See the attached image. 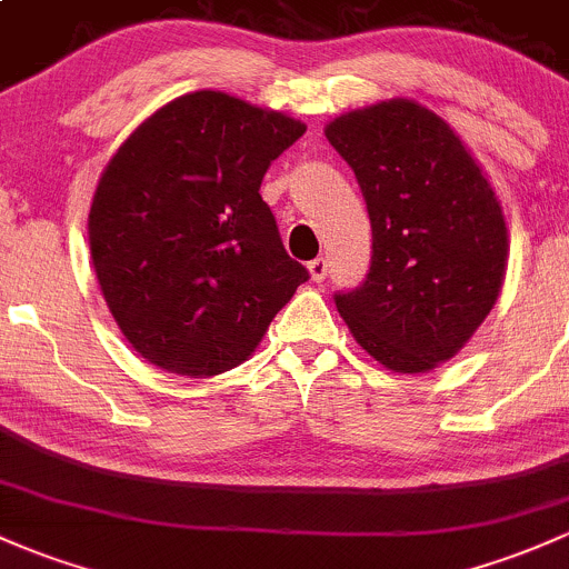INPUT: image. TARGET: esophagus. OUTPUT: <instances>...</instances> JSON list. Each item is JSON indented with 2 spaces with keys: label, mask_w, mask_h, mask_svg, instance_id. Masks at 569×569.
I'll list each match as a JSON object with an SVG mask.
<instances>
[{
  "label": "esophagus",
  "mask_w": 569,
  "mask_h": 569,
  "mask_svg": "<svg viewBox=\"0 0 569 569\" xmlns=\"http://www.w3.org/2000/svg\"><path fill=\"white\" fill-rule=\"evenodd\" d=\"M309 277H311V282H326V277H328V260L326 258H317V260H311L309 262Z\"/></svg>",
  "instance_id": "obj_1"
}]
</instances>
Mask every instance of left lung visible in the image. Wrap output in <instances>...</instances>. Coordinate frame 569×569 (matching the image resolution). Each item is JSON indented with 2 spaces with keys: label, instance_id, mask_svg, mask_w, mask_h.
Listing matches in <instances>:
<instances>
[{
  "label": "left lung",
  "instance_id": "8db88e82",
  "mask_svg": "<svg viewBox=\"0 0 569 569\" xmlns=\"http://www.w3.org/2000/svg\"><path fill=\"white\" fill-rule=\"evenodd\" d=\"M326 138L356 173L371 219L363 284L336 292L352 336L401 375L445 363L497 303L507 228L461 138L429 108L388 100L336 116Z\"/></svg>",
  "mask_w": 569,
  "mask_h": 569
}]
</instances>
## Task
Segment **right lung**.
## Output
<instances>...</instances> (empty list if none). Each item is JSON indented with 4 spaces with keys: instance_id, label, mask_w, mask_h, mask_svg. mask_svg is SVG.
Listing matches in <instances>:
<instances>
[{
    "instance_id": "right-lung-1",
    "label": "right lung",
    "mask_w": 569,
    "mask_h": 569,
    "mask_svg": "<svg viewBox=\"0 0 569 569\" xmlns=\"http://www.w3.org/2000/svg\"><path fill=\"white\" fill-rule=\"evenodd\" d=\"M307 132L224 91L151 113L106 164L89 211L97 282L149 363L213 377L243 363L309 279L284 252L262 176Z\"/></svg>"
}]
</instances>
